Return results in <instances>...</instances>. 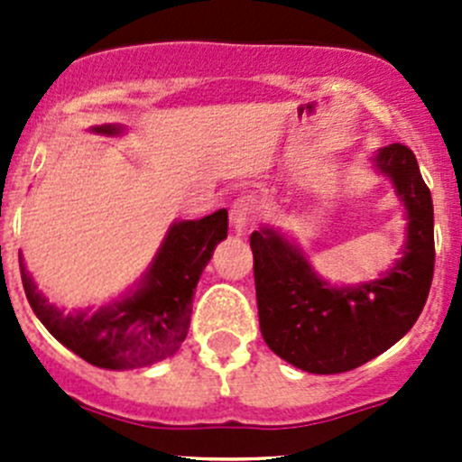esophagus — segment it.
Here are the masks:
<instances>
[{"label": "esophagus", "mask_w": 462, "mask_h": 462, "mask_svg": "<svg viewBox=\"0 0 462 462\" xmlns=\"http://www.w3.org/2000/svg\"><path fill=\"white\" fill-rule=\"evenodd\" d=\"M261 217V203L254 197H241L232 205V226L239 232H245L254 226Z\"/></svg>", "instance_id": "esophagus-1"}]
</instances>
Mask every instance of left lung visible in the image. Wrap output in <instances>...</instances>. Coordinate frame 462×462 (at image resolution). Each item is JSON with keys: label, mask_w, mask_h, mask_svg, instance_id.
Returning <instances> with one entry per match:
<instances>
[{"label": "left lung", "mask_w": 462, "mask_h": 462, "mask_svg": "<svg viewBox=\"0 0 462 462\" xmlns=\"http://www.w3.org/2000/svg\"><path fill=\"white\" fill-rule=\"evenodd\" d=\"M409 217L404 257L377 282L333 288L304 254L270 227L253 232L259 326L270 351L309 374L357 369L393 346L425 309L433 279V203L407 144H386L374 158Z\"/></svg>", "instance_id": "8db88e82"}]
</instances>
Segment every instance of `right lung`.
<instances>
[{"label":"right lung","instance_id":"1","mask_svg":"<svg viewBox=\"0 0 462 462\" xmlns=\"http://www.w3.org/2000/svg\"><path fill=\"white\" fill-rule=\"evenodd\" d=\"M93 132L118 134L102 125ZM227 236V209L199 221L174 223L144 277L127 300L87 315H64L35 291L20 263L22 283L31 309L58 342L100 369H143L170 357L188 337L192 300L214 248Z\"/></svg>","mask_w":462,"mask_h":462}]
</instances>
